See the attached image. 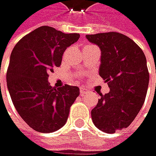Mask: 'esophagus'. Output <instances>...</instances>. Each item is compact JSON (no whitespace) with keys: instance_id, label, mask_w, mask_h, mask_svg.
<instances>
[{"instance_id":"esophagus-1","label":"esophagus","mask_w":156,"mask_h":156,"mask_svg":"<svg viewBox=\"0 0 156 156\" xmlns=\"http://www.w3.org/2000/svg\"><path fill=\"white\" fill-rule=\"evenodd\" d=\"M88 92H89V90H88L83 89V88H80V96H85Z\"/></svg>"}]
</instances>
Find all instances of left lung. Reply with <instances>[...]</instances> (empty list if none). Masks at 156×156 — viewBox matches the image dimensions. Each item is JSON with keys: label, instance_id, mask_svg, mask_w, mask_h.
Masks as SVG:
<instances>
[{"label": "left lung", "instance_id": "1", "mask_svg": "<svg viewBox=\"0 0 156 156\" xmlns=\"http://www.w3.org/2000/svg\"><path fill=\"white\" fill-rule=\"evenodd\" d=\"M101 51L99 74L110 92L102 95L91 111L93 123L107 133L127 128L142 109L149 84L146 57L128 36L117 33L87 34Z\"/></svg>", "mask_w": 156, "mask_h": 156}]
</instances>
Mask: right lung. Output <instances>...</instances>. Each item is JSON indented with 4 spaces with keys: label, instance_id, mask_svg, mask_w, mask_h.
Wrapping results in <instances>:
<instances>
[{
    "label": "right lung",
    "instance_id": "right-lung-1",
    "mask_svg": "<svg viewBox=\"0 0 156 156\" xmlns=\"http://www.w3.org/2000/svg\"><path fill=\"white\" fill-rule=\"evenodd\" d=\"M79 38L80 34L41 26L23 36L12 51L8 90L19 115L36 132L53 133L63 127L80 95L76 86L55 89L48 82V73L60 66L65 50Z\"/></svg>",
    "mask_w": 156,
    "mask_h": 156
}]
</instances>
